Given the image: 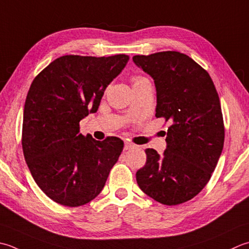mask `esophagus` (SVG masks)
<instances>
[{"instance_id": "esophagus-1", "label": "esophagus", "mask_w": 249, "mask_h": 249, "mask_svg": "<svg viewBox=\"0 0 249 249\" xmlns=\"http://www.w3.org/2000/svg\"><path fill=\"white\" fill-rule=\"evenodd\" d=\"M131 148H134V144L129 142V141H124V150H129Z\"/></svg>"}]
</instances>
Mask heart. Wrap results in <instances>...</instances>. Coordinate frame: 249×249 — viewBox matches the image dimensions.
<instances>
[{
    "instance_id": "b5f03b06",
    "label": "heart",
    "mask_w": 249,
    "mask_h": 249,
    "mask_svg": "<svg viewBox=\"0 0 249 249\" xmlns=\"http://www.w3.org/2000/svg\"><path fill=\"white\" fill-rule=\"evenodd\" d=\"M144 82H149V80H147L145 77H142V76H137V77H135L133 81V86L139 85V84H141V83H144Z\"/></svg>"
}]
</instances>
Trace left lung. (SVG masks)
I'll return each mask as SVG.
<instances>
[{
	"instance_id": "1",
	"label": "left lung",
	"mask_w": 249,
	"mask_h": 249,
	"mask_svg": "<svg viewBox=\"0 0 249 249\" xmlns=\"http://www.w3.org/2000/svg\"><path fill=\"white\" fill-rule=\"evenodd\" d=\"M154 81L155 116L169 122L166 149H145L139 188L164 205L193 198L211 179L225 142L220 100L208 73L189 56L160 52L133 57Z\"/></svg>"
}]
</instances>
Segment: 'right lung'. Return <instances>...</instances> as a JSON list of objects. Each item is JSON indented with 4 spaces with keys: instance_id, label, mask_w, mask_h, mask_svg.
Masks as SVG:
<instances>
[{
    "instance_id": "right-lung-1",
    "label": "right lung",
    "mask_w": 249,
    "mask_h": 249,
    "mask_svg": "<svg viewBox=\"0 0 249 249\" xmlns=\"http://www.w3.org/2000/svg\"><path fill=\"white\" fill-rule=\"evenodd\" d=\"M127 55H67L51 62L28 91L23 109L22 150L34 181L63 206L90 202L104 189L124 143L98 141L80 133V121L99 108Z\"/></svg>"
}]
</instances>
